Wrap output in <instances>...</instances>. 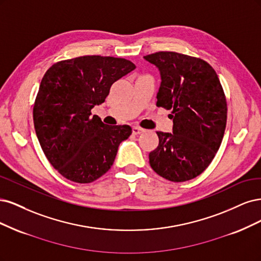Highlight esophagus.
<instances>
[{
    "label": "esophagus",
    "mask_w": 261,
    "mask_h": 261,
    "mask_svg": "<svg viewBox=\"0 0 261 261\" xmlns=\"http://www.w3.org/2000/svg\"><path fill=\"white\" fill-rule=\"evenodd\" d=\"M144 132V129H142L140 127H133L132 128V133L134 134V136H138V134Z\"/></svg>",
    "instance_id": "esophagus-1"
}]
</instances>
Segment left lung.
<instances>
[{
    "instance_id": "1",
    "label": "left lung",
    "mask_w": 261,
    "mask_h": 261,
    "mask_svg": "<svg viewBox=\"0 0 261 261\" xmlns=\"http://www.w3.org/2000/svg\"><path fill=\"white\" fill-rule=\"evenodd\" d=\"M161 72L158 107L171 109L172 133L157 131L149 165L163 178L184 182L203 172L220 147L226 124V99L214 68L200 58L175 52L144 56Z\"/></svg>"
}]
</instances>
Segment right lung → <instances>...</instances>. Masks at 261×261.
<instances>
[{
	"label": "right lung",
	"mask_w": 261,
	"mask_h": 261,
	"mask_svg": "<svg viewBox=\"0 0 261 261\" xmlns=\"http://www.w3.org/2000/svg\"><path fill=\"white\" fill-rule=\"evenodd\" d=\"M136 69L124 58L87 55L52 65L42 78L33 123L47 161L64 178L91 183L114 164L130 125L105 124L91 109L105 102L113 83Z\"/></svg>",
	"instance_id": "1"
}]
</instances>
